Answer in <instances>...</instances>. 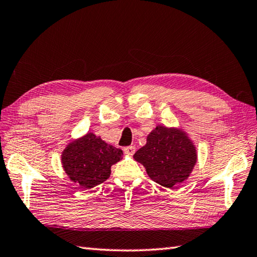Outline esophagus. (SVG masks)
<instances>
[{
    "mask_svg": "<svg viewBox=\"0 0 257 257\" xmlns=\"http://www.w3.org/2000/svg\"><path fill=\"white\" fill-rule=\"evenodd\" d=\"M123 152H124V154H127L129 156H133L136 152V147H135V146H128V147L123 148Z\"/></svg>",
    "mask_w": 257,
    "mask_h": 257,
    "instance_id": "1",
    "label": "esophagus"
}]
</instances>
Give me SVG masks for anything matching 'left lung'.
Returning <instances> with one entry per match:
<instances>
[{
  "instance_id": "8db88e82",
  "label": "left lung",
  "mask_w": 257,
  "mask_h": 257,
  "mask_svg": "<svg viewBox=\"0 0 257 257\" xmlns=\"http://www.w3.org/2000/svg\"><path fill=\"white\" fill-rule=\"evenodd\" d=\"M154 182L174 187L188 178L197 155L192 142L180 130L158 125L147 137V144L134 155Z\"/></svg>"
}]
</instances>
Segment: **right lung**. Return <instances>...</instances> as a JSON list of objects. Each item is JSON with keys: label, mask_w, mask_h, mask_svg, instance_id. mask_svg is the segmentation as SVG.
<instances>
[{"label": "right lung", "mask_w": 257, "mask_h": 257, "mask_svg": "<svg viewBox=\"0 0 257 257\" xmlns=\"http://www.w3.org/2000/svg\"><path fill=\"white\" fill-rule=\"evenodd\" d=\"M122 158V150L87 134L70 144L62 154V165L70 179L81 188H92L105 182L111 166Z\"/></svg>", "instance_id": "obj_1"}]
</instances>
